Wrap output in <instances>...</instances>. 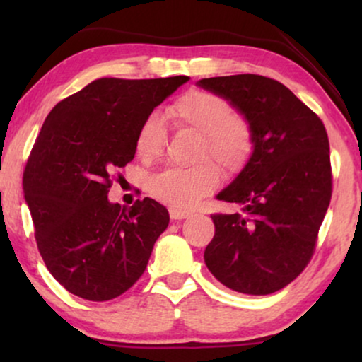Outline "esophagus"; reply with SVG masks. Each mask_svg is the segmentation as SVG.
<instances>
[{
	"mask_svg": "<svg viewBox=\"0 0 362 362\" xmlns=\"http://www.w3.org/2000/svg\"><path fill=\"white\" fill-rule=\"evenodd\" d=\"M191 212L189 211H185V209H177V207H171L170 209V217L173 221H181V219H186V217H189Z\"/></svg>",
	"mask_w": 362,
	"mask_h": 362,
	"instance_id": "1",
	"label": "esophagus"
}]
</instances>
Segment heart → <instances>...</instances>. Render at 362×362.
Masks as SVG:
<instances>
[{
    "label": "heart",
    "mask_w": 362,
    "mask_h": 362,
    "mask_svg": "<svg viewBox=\"0 0 362 362\" xmlns=\"http://www.w3.org/2000/svg\"><path fill=\"white\" fill-rule=\"evenodd\" d=\"M168 117L176 125L191 127L202 133L199 158L212 156L227 171H239L254 151V132L245 118L232 115L230 103L209 90H189L168 107ZM166 128L161 117L151 112L143 118L135 133V150L143 161L161 155ZM221 181L219 168L211 160L194 166H171L148 182V191L158 201L175 207H192L209 194Z\"/></svg>",
    "instance_id": "obj_1"
}]
</instances>
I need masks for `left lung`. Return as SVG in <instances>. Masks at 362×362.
I'll return each mask as SVG.
<instances>
[{"label":"left lung","mask_w":362,"mask_h":362,"mask_svg":"<svg viewBox=\"0 0 362 362\" xmlns=\"http://www.w3.org/2000/svg\"><path fill=\"white\" fill-rule=\"evenodd\" d=\"M249 122L254 153L217 199L240 212L212 214L211 274L227 288L270 295L293 281L315 254L333 192L323 122L290 88L257 74L201 78Z\"/></svg>","instance_id":"obj_1"}]
</instances>
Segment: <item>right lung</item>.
Returning <instances> with one entry per match:
<instances>
[{
	"instance_id": "1",
	"label": "right lung",
	"mask_w": 362,
	"mask_h": 362,
	"mask_svg": "<svg viewBox=\"0 0 362 362\" xmlns=\"http://www.w3.org/2000/svg\"><path fill=\"white\" fill-rule=\"evenodd\" d=\"M186 76L97 78L52 108L23 175L34 237L47 270L90 301L117 298L145 272L170 224L150 197L132 207L108 201L118 171L135 156V133Z\"/></svg>"
}]
</instances>
